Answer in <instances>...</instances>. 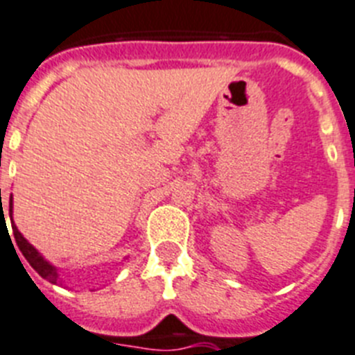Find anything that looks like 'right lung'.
<instances>
[{
  "label": "right lung",
  "mask_w": 355,
  "mask_h": 355,
  "mask_svg": "<svg viewBox=\"0 0 355 355\" xmlns=\"http://www.w3.org/2000/svg\"><path fill=\"white\" fill-rule=\"evenodd\" d=\"M8 214H10V222H12V233H14V238H16V243L19 247L21 254L25 256V260L31 263L32 269L35 272L40 274L41 278L49 279L50 284H61V278H59V269L55 265L50 263L49 260H44V256L41 254L34 245H32L28 240H26L23 234L19 233V229L16 227V223L12 220V195H10V202H8ZM1 220H5V214L0 216Z\"/></svg>",
  "instance_id": "1"
}]
</instances>
